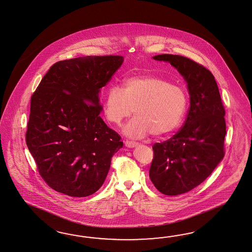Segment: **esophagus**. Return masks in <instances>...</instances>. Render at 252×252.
Listing matches in <instances>:
<instances>
[{
	"instance_id": "34e87169",
	"label": "esophagus",
	"mask_w": 252,
	"mask_h": 252,
	"mask_svg": "<svg viewBox=\"0 0 252 252\" xmlns=\"http://www.w3.org/2000/svg\"><path fill=\"white\" fill-rule=\"evenodd\" d=\"M138 144V142H132V141H125V145L129 148H133Z\"/></svg>"
}]
</instances>
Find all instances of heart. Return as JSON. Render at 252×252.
<instances>
[{"mask_svg":"<svg viewBox=\"0 0 252 252\" xmlns=\"http://www.w3.org/2000/svg\"><path fill=\"white\" fill-rule=\"evenodd\" d=\"M187 92L167 79L156 76L130 77L122 89L111 86L106 94L103 112L111 123L120 125L133 112L124 128L129 137L166 135L176 129L186 115Z\"/></svg>","mask_w":252,"mask_h":252,"instance_id":"b5f03b06","label":"heart"}]
</instances>
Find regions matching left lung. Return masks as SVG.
Returning <instances> with one entry per match:
<instances>
[{"label": "left lung", "instance_id": "obj_1", "mask_svg": "<svg viewBox=\"0 0 252 252\" xmlns=\"http://www.w3.org/2000/svg\"><path fill=\"white\" fill-rule=\"evenodd\" d=\"M187 82L190 107L177 133L155 143L149 176L166 195L191 191L207 179L225 155V109L213 74L204 65L178 55H158Z\"/></svg>", "mask_w": 252, "mask_h": 252}]
</instances>
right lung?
<instances>
[{"mask_svg":"<svg viewBox=\"0 0 252 252\" xmlns=\"http://www.w3.org/2000/svg\"><path fill=\"white\" fill-rule=\"evenodd\" d=\"M123 62L121 56L58 61L32 93L26 144L43 180L59 193L94 194L123 147L121 136L99 116L98 99Z\"/></svg>","mask_w":252,"mask_h":252,"instance_id":"obj_1","label":"right lung"}]
</instances>
